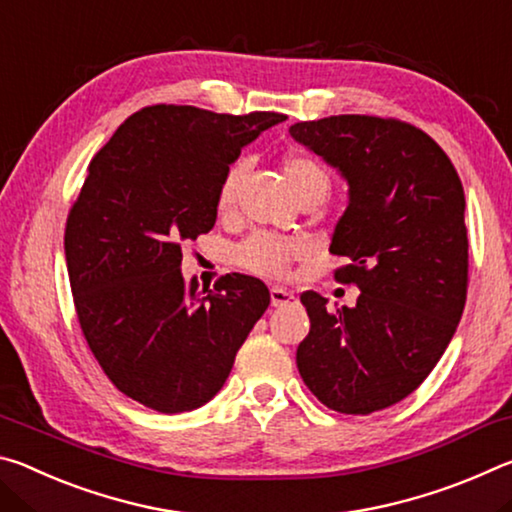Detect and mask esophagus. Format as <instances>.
<instances>
[{"mask_svg": "<svg viewBox=\"0 0 512 512\" xmlns=\"http://www.w3.org/2000/svg\"><path fill=\"white\" fill-rule=\"evenodd\" d=\"M291 302H296V293L282 287H273L271 289V305L273 307H287Z\"/></svg>", "mask_w": 512, "mask_h": 512, "instance_id": "1", "label": "esophagus"}]
</instances>
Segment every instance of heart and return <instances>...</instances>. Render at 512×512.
Segmentation results:
<instances>
[{
  "label": "heart",
  "instance_id": "obj_1",
  "mask_svg": "<svg viewBox=\"0 0 512 512\" xmlns=\"http://www.w3.org/2000/svg\"><path fill=\"white\" fill-rule=\"evenodd\" d=\"M282 169L287 173V180L293 192L298 198L318 194L327 196L329 194V173L325 171L323 164L311 158V155L302 153H291L282 160ZM246 176V162L237 160L232 162L228 169H225L219 192H216V207L219 212H230L235 207L241 180ZM300 246L296 241L271 237V235H255L239 246L237 259L241 266H246L248 271H255L259 275L277 277L287 271L291 257L296 255Z\"/></svg>",
  "mask_w": 512,
  "mask_h": 512
}]
</instances>
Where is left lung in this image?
Segmentation results:
<instances>
[{"label": "left lung", "instance_id": "1", "mask_svg": "<svg viewBox=\"0 0 512 512\" xmlns=\"http://www.w3.org/2000/svg\"><path fill=\"white\" fill-rule=\"evenodd\" d=\"M298 144L348 180V207L329 253L357 284L354 307L300 296L309 334L300 377L327 409L368 415L411 395L443 357L467 296V228L461 178L420 128L397 119L339 115L298 121Z\"/></svg>", "mask_w": 512, "mask_h": 512}]
</instances>
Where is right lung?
I'll return each mask as SVG.
<instances>
[{
	"label": "right lung",
	"mask_w": 512,
	"mask_h": 512,
	"mask_svg": "<svg viewBox=\"0 0 512 512\" xmlns=\"http://www.w3.org/2000/svg\"><path fill=\"white\" fill-rule=\"evenodd\" d=\"M284 119L162 103L128 117L90 162L65 228L74 307L108 379L153 411L210 402L271 302L264 282L239 273L198 291L180 262L214 228L225 169Z\"/></svg>",
	"instance_id": "obj_1"
}]
</instances>
